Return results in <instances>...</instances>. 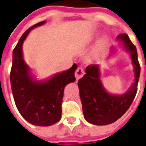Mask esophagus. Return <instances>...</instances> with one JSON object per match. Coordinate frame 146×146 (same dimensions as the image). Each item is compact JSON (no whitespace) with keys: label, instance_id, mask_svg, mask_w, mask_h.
<instances>
[{"label":"esophagus","instance_id":"34e87169","mask_svg":"<svg viewBox=\"0 0 146 146\" xmlns=\"http://www.w3.org/2000/svg\"><path fill=\"white\" fill-rule=\"evenodd\" d=\"M84 74H85L84 70L82 68H78L77 70L75 71V73H74V76L76 78V79L78 80L84 75Z\"/></svg>","mask_w":146,"mask_h":146}]
</instances>
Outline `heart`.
Wrapping results in <instances>:
<instances>
[{"label":"heart","instance_id":"heart-1","mask_svg":"<svg viewBox=\"0 0 146 146\" xmlns=\"http://www.w3.org/2000/svg\"><path fill=\"white\" fill-rule=\"evenodd\" d=\"M98 51H99V48H98V49H97V50H96V51H95V54H95L97 53V52H98Z\"/></svg>","mask_w":146,"mask_h":146}]
</instances>
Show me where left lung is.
<instances>
[{
    "mask_svg": "<svg viewBox=\"0 0 146 146\" xmlns=\"http://www.w3.org/2000/svg\"><path fill=\"white\" fill-rule=\"evenodd\" d=\"M124 50L130 53L131 64L134 72V81L125 92L121 95L109 93L103 86L101 80L100 64H92L85 68V74L78 85L85 120L96 125H106L121 118L131 106L137 92L139 79L140 65L135 46L126 34L117 37ZM108 58L115 53L114 46L111 48Z\"/></svg>",
    "mask_w": 146,
    "mask_h": 146,
    "instance_id": "left-lung-1",
    "label": "left lung"
}]
</instances>
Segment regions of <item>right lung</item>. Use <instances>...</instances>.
I'll return each instance as SVG.
<instances>
[{
    "label": "right lung",
    "instance_id": "right-lung-1",
    "mask_svg": "<svg viewBox=\"0 0 146 146\" xmlns=\"http://www.w3.org/2000/svg\"><path fill=\"white\" fill-rule=\"evenodd\" d=\"M43 21L27 29L13 51L10 74L12 93L17 110L29 123L49 126L61 118V104L64 87L75 81L74 64L68 70L58 72L44 80H37L23 56V43L31 30L45 24Z\"/></svg>",
    "mask_w": 146,
    "mask_h": 146
}]
</instances>
